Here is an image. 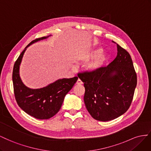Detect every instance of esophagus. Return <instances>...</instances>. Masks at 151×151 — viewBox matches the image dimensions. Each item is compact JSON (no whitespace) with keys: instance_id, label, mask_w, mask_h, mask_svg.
<instances>
[{"instance_id":"1","label":"esophagus","mask_w":151,"mask_h":151,"mask_svg":"<svg viewBox=\"0 0 151 151\" xmlns=\"http://www.w3.org/2000/svg\"><path fill=\"white\" fill-rule=\"evenodd\" d=\"M82 83H83V82H82V81H81V80L80 79L78 78V80H77V81H76V84L77 85H81Z\"/></svg>"}]
</instances>
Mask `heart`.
Instances as JSON below:
<instances>
[{"instance_id": "b5f03b06", "label": "heart", "mask_w": 151, "mask_h": 151, "mask_svg": "<svg viewBox=\"0 0 151 151\" xmlns=\"http://www.w3.org/2000/svg\"><path fill=\"white\" fill-rule=\"evenodd\" d=\"M102 48H97L90 50L79 55L76 58L77 61L86 63L92 60L85 65L86 70L88 72L93 73L99 70L103 67L108 59V55L106 52H102Z\"/></svg>"}]
</instances>
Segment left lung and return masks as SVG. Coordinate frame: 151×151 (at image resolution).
<instances>
[{"label": "left lung", "mask_w": 151, "mask_h": 151, "mask_svg": "<svg viewBox=\"0 0 151 151\" xmlns=\"http://www.w3.org/2000/svg\"><path fill=\"white\" fill-rule=\"evenodd\" d=\"M117 45V55L97 71L79 73L84 83V102L92 118L107 122L118 118L132 103L137 78L130 55Z\"/></svg>", "instance_id": "8db88e82"}]
</instances>
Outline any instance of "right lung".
<instances>
[{
	"instance_id": "right-lung-1",
	"label": "right lung",
	"mask_w": 151,
	"mask_h": 151,
	"mask_svg": "<svg viewBox=\"0 0 151 151\" xmlns=\"http://www.w3.org/2000/svg\"><path fill=\"white\" fill-rule=\"evenodd\" d=\"M51 35L33 40L25 47L16 60L12 71V82L17 103L25 113L37 119H47L58 113L68 92L76 82L78 77L59 79L40 88L25 85L19 75V66L28 47L35 42L47 39Z\"/></svg>"
}]
</instances>
